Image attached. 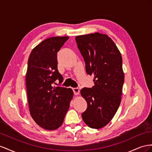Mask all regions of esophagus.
<instances>
[{
    "label": "esophagus",
    "instance_id": "34e87169",
    "mask_svg": "<svg viewBox=\"0 0 152 152\" xmlns=\"http://www.w3.org/2000/svg\"><path fill=\"white\" fill-rule=\"evenodd\" d=\"M72 90H73V92H74V94L77 95H78L79 93H80V90L78 88H72Z\"/></svg>",
    "mask_w": 152,
    "mask_h": 152
}]
</instances>
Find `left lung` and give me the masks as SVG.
<instances>
[{
    "label": "left lung",
    "instance_id": "1",
    "mask_svg": "<svg viewBox=\"0 0 152 152\" xmlns=\"http://www.w3.org/2000/svg\"><path fill=\"white\" fill-rule=\"evenodd\" d=\"M75 39L86 73L94 76V86L80 92L87 102L82 118L88 127L100 129L113 118L120 104L124 82L122 56L106 34H90L76 36Z\"/></svg>",
    "mask_w": 152,
    "mask_h": 152
}]
</instances>
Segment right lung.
<instances>
[{
  "instance_id": "obj_1",
  "label": "right lung",
  "mask_w": 152,
  "mask_h": 152,
  "mask_svg": "<svg viewBox=\"0 0 152 152\" xmlns=\"http://www.w3.org/2000/svg\"><path fill=\"white\" fill-rule=\"evenodd\" d=\"M69 37L48 38L36 46L28 60L26 86L30 113L36 123L46 130L61 126L73 97L72 89L54 87L63 77L57 69V52Z\"/></svg>"
}]
</instances>
